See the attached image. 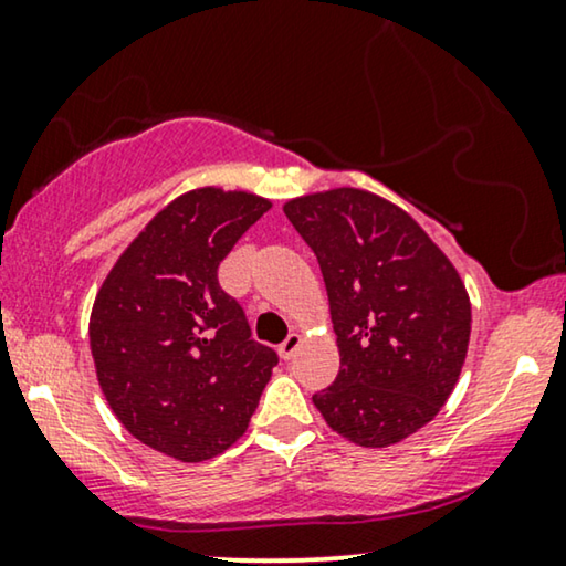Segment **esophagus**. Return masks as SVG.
<instances>
[{
	"mask_svg": "<svg viewBox=\"0 0 566 566\" xmlns=\"http://www.w3.org/2000/svg\"><path fill=\"white\" fill-rule=\"evenodd\" d=\"M298 345H301V337L296 335V332H291V335L285 337L281 345H277V353H281V358H283V360H291V358H293V353L298 350Z\"/></svg>",
	"mask_w": 566,
	"mask_h": 566,
	"instance_id": "34e87169",
	"label": "esophagus"
}]
</instances>
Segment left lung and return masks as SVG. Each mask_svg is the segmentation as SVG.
Instances as JSON below:
<instances>
[{"label":"left lung","mask_w":566,"mask_h":566,"mask_svg":"<svg viewBox=\"0 0 566 566\" xmlns=\"http://www.w3.org/2000/svg\"><path fill=\"white\" fill-rule=\"evenodd\" d=\"M283 211L319 260L339 347V374L314 405L353 443H399L459 381L471 335L467 285L420 223L374 192L335 188Z\"/></svg>","instance_id":"1"}]
</instances>
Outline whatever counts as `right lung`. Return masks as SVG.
<instances>
[{"instance_id": "obj_1", "label": "right lung", "mask_w": 566, "mask_h": 566, "mask_svg": "<svg viewBox=\"0 0 566 566\" xmlns=\"http://www.w3.org/2000/svg\"><path fill=\"white\" fill-rule=\"evenodd\" d=\"M244 190L175 198L126 247L90 316L99 389L130 436L198 463L244 436L277 355L252 339L219 265L270 211Z\"/></svg>"}]
</instances>
